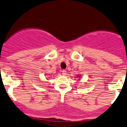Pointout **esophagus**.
Listing matches in <instances>:
<instances>
[{
	"label": "esophagus",
	"instance_id": "esophagus-1",
	"mask_svg": "<svg viewBox=\"0 0 127 127\" xmlns=\"http://www.w3.org/2000/svg\"><path fill=\"white\" fill-rule=\"evenodd\" d=\"M66 73H67V72H66V70H63L62 71V74L63 75H66Z\"/></svg>",
	"mask_w": 127,
	"mask_h": 127
}]
</instances>
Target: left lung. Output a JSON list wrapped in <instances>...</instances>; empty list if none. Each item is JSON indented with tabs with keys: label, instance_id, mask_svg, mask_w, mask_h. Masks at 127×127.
<instances>
[{
	"label": "left lung",
	"instance_id": "1",
	"mask_svg": "<svg viewBox=\"0 0 127 127\" xmlns=\"http://www.w3.org/2000/svg\"><path fill=\"white\" fill-rule=\"evenodd\" d=\"M78 76V77H80V76Z\"/></svg>",
	"mask_w": 127,
	"mask_h": 127
}]
</instances>
